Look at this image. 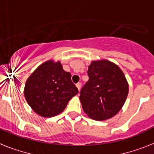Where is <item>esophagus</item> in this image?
<instances>
[{"instance_id":"obj_1","label":"esophagus","mask_w":154,"mask_h":154,"mask_svg":"<svg viewBox=\"0 0 154 154\" xmlns=\"http://www.w3.org/2000/svg\"><path fill=\"white\" fill-rule=\"evenodd\" d=\"M76 87H77V88L78 91H80V90H81V83L78 82V83H77V84H76Z\"/></svg>"}]
</instances>
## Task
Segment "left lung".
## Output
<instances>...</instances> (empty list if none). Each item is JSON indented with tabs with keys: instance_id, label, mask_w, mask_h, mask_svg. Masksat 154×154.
Masks as SVG:
<instances>
[{
	"instance_id": "left-lung-1",
	"label": "left lung",
	"mask_w": 154,
	"mask_h": 154,
	"mask_svg": "<svg viewBox=\"0 0 154 154\" xmlns=\"http://www.w3.org/2000/svg\"><path fill=\"white\" fill-rule=\"evenodd\" d=\"M88 75L80 93L84 112L94 120L112 118L120 111L129 92L124 73L117 65L103 59L92 61Z\"/></svg>"
}]
</instances>
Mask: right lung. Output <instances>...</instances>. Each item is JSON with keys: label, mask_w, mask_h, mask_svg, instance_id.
<instances>
[{"label": "right lung", "mask_w": 154, "mask_h": 154, "mask_svg": "<svg viewBox=\"0 0 154 154\" xmlns=\"http://www.w3.org/2000/svg\"><path fill=\"white\" fill-rule=\"evenodd\" d=\"M78 93L59 61L43 62L27 78L24 97L32 109L38 116L51 118L62 113L68 102Z\"/></svg>", "instance_id": "right-lung-1"}]
</instances>
